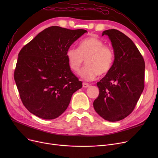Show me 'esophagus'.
<instances>
[{
    "instance_id": "34e87169",
    "label": "esophagus",
    "mask_w": 158,
    "mask_h": 158,
    "mask_svg": "<svg viewBox=\"0 0 158 158\" xmlns=\"http://www.w3.org/2000/svg\"><path fill=\"white\" fill-rule=\"evenodd\" d=\"M82 86L86 88H88L89 86V84L86 83V82H83V83H82Z\"/></svg>"
}]
</instances>
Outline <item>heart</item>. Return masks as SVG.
<instances>
[{
    "label": "heart",
    "instance_id": "b5f03b06",
    "mask_svg": "<svg viewBox=\"0 0 158 158\" xmlns=\"http://www.w3.org/2000/svg\"><path fill=\"white\" fill-rule=\"evenodd\" d=\"M69 68L73 72L79 71L86 60V66L79 72V76L86 81H92L98 75L103 76L111 69L114 61L113 48L95 36L82 40L78 49L70 47L66 52Z\"/></svg>",
    "mask_w": 158,
    "mask_h": 158
}]
</instances>
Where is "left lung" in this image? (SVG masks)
Listing matches in <instances>:
<instances>
[{
  "instance_id": "8db88e82",
  "label": "left lung",
  "mask_w": 158,
  "mask_h": 158,
  "mask_svg": "<svg viewBox=\"0 0 158 158\" xmlns=\"http://www.w3.org/2000/svg\"><path fill=\"white\" fill-rule=\"evenodd\" d=\"M111 40L114 61L110 71L97 83L95 111L104 120L117 122L135 109L144 89L145 61L135 44L117 29L103 31Z\"/></svg>"
}]
</instances>
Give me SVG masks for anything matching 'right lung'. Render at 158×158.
Masks as SVG:
<instances>
[{"mask_svg":"<svg viewBox=\"0 0 158 158\" xmlns=\"http://www.w3.org/2000/svg\"><path fill=\"white\" fill-rule=\"evenodd\" d=\"M85 32L49 27L25 45L19 54L14 78L22 102L39 118H57L67 108L82 82L69 68L66 52Z\"/></svg>","mask_w":158,"mask_h":158,"instance_id":"obj_1","label":"right lung"}]
</instances>
